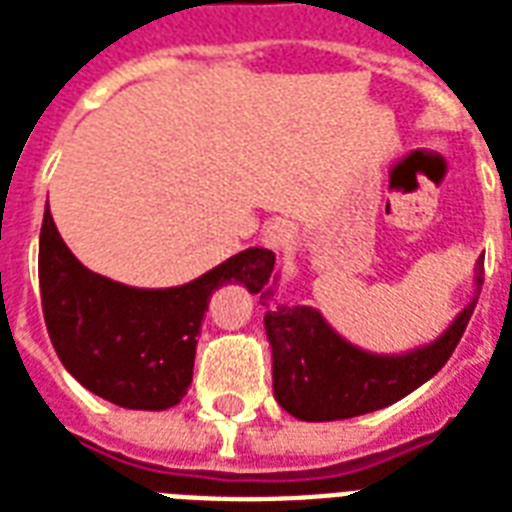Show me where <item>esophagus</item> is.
Masks as SVG:
<instances>
[{
    "label": "esophagus",
    "instance_id": "obj_1",
    "mask_svg": "<svg viewBox=\"0 0 512 512\" xmlns=\"http://www.w3.org/2000/svg\"><path fill=\"white\" fill-rule=\"evenodd\" d=\"M294 240H297V229L286 218L270 221V224L264 226V232H261V242L267 248H272V251H288L294 245Z\"/></svg>",
    "mask_w": 512,
    "mask_h": 512
}]
</instances>
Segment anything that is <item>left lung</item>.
<instances>
[{
  "instance_id": "8db88e82",
  "label": "left lung",
  "mask_w": 512,
  "mask_h": 512,
  "mask_svg": "<svg viewBox=\"0 0 512 512\" xmlns=\"http://www.w3.org/2000/svg\"><path fill=\"white\" fill-rule=\"evenodd\" d=\"M483 286V256L478 261ZM251 294L261 288L248 286ZM264 329L272 345V391L278 405L299 421H343L407 397L443 370L470 324L478 294L451 329L426 348L405 356H375L345 343L318 310L280 305L272 288L261 291Z\"/></svg>"
}]
</instances>
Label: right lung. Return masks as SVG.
<instances>
[{"label": "right lung", "instance_id": "right-lung-1", "mask_svg": "<svg viewBox=\"0 0 512 512\" xmlns=\"http://www.w3.org/2000/svg\"><path fill=\"white\" fill-rule=\"evenodd\" d=\"M275 253L248 248L178 288H129L83 267L45 213L40 297L69 375L118 407L167 410L186 397L207 302L224 283L264 288Z\"/></svg>", "mask_w": 512, "mask_h": 512}]
</instances>
